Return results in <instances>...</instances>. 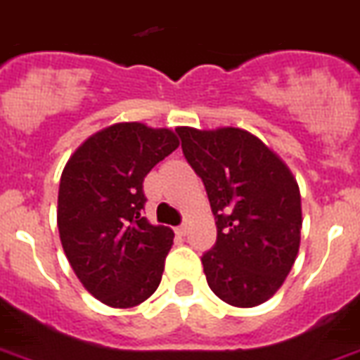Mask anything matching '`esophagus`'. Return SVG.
Instances as JSON below:
<instances>
[{"instance_id": "1", "label": "esophagus", "mask_w": 360, "mask_h": 360, "mask_svg": "<svg viewBox=\"0 0 360 360\" xmlns=\"http://www.w3.org/2000/svg\"><path fill=\"white\" fill-rule=\"evenodd\" d=\"M186 229H188V227H186V224H181V226L177 227V229H175V233H177V235H181V236H185L186 235Z\"/></svg>"}]
</instances>
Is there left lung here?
<instances>
[{
  "mask_svg": "<svg viewBox=\"0 0 360 360\" xmlns=\"http://www.w3.org/2000/svg\"><path fill=\"white\" fill-rule=\"evenodd\" d=\"M175 133L216 220L214 248L201 257L210 290L233 307L268 302L300 250L302 195L294 175L261 139L238 127Z\"/></svg>",
  "mask_w": 360,
  "mask_h": 360,
  "instance_id": "1",
  "label": "left lung"
}]
</instances>
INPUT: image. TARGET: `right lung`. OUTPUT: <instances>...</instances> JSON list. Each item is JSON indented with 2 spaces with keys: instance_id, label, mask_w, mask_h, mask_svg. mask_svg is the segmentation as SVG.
<instances>
[{
  "instance_id": "add662e5",
  "label": "right lung",
  "mask_w": 360,
  "mask_h": 360,
  "mask_svg": "<svg viewBox=\"0 0 360 360\" xmlns=\"http://www.w3.org/2000/svg\"><path fill=\"white\" fill-rule=\"evenodd\" d=\"M177 146L172 129L122 122L84 140L64 166L57 207L63 250L105 305H140L162 279L174 231L142 216L144 177Z\"/></svg>"
}]
</instances>
